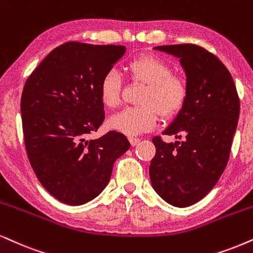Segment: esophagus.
I'll list each match as a JSON object with an SVG mask.
<instances>
[{
    "label": "esophagus",
    "mask_w": 253,
    "mask_h": 253,
    "mask_svg": "<svg viewBox=\"0 0 253 253\" xmlns=\"http://www.w3.org/2000/svg\"><path fill=\"white\" fill-rule=\"evenodd\" d=\"M129 142H130V145H132V146H136L137 143L140 142V139H139V137H133V136H130V137H129Z\"/></svg>",
    "instance_id": "1"
}]
</instances>
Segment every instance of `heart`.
<instances>
[{
	"label": "heart",
	"instance_id": "heart-1",
	"mask_svg": "<svg viewBox=\"0 0 253 253\" xmlns=\"http://www.w3.org/2000/svg\"><path fill=\"white\" fill-rule=\"evenodd\" d=\"M130 81L146 84L139 104L112 116L108 127L118 132L134 136L153 129L158 125L160 114L171 119L180 113L187 100L188 89L184 82L172 76V69L167 62L154 55H142L130 59L125 65ZM123 83L119 75L110 71L101 78L99 97L107 108L119 106Z\"/></svg>",
	"mask_w": 253,
	"mask_h": 253
}]
</instances>
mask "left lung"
I'll list each match as a JSON object with an SVG mask.
<instances>
[{"instance_id":"obj_1","label":"left lung","mask_w":253,"mask_h":253,"mask_svg":"<svg viewBox=\"0 0 253 253\" xmlns=\"http://www.w3.org/2000/svg\"><path fill=\"white\" fill-rule=\"evenodd\" d=\"M154 49L180 58L188 95L164 132L181 141L153 137L156 153L149 166L150 182L166 202L185 208L202 200L224 171L241 104L229 70L211 52L195 44Z\"/></svg>"}]
</instances>
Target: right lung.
Segmentation results:
<instances>
[{"label":"right lung","instance_id":"1","mask_svg":"<svg viewBox=\"0 0 253 253\" xmlns=\"http://www.w3.org/2000/svg\"><path fill=\"white\" fill-rule=\"evenodd\" d=\"M125 51L124 45L68 42L51 51L25 82L21 113L29 161L42 185L69 206L98 196L116 160L130 147L117 130L87 139L105 119L101 78Z\"/></svg>","mask_w":253,"mask_h":253}]
</instances>
